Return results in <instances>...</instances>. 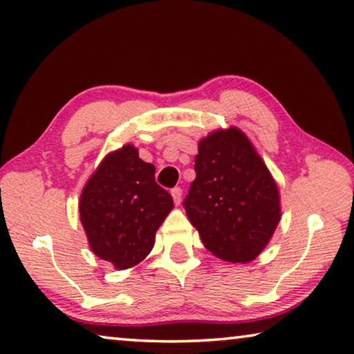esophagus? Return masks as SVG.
<instances>
[{"instance_id":"34e87169","label":"esophagus","mask_w":354,"mask_h":354,"mask_svg":"<svg viewBox=\"0 0 354 354\" xmlns=\"http://www.w3.org/2000/svg\"><path fill=\"white\" fill-rule=\"evenodd\" d=\"M171 196H173V200H175V205H181V201H183V190H181V187L171 189Z\"/></svg>"}]
</instances>
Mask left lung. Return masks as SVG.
<instances>
[{"label":"left lung","mask_w":354,"mask_h":354,"mask_svg":"<svg viewBox=\"0 0 354 354\" xmlns=\"http://www.w3.org/2000/svg\"><path fill=\"white\" fill-rule=\"evenodd\" d=\"M185 214L201 242L226 262L247 263L270 242L281 218L279 192L241 129H218L198 143Z\"/></svg>","instance_id":"1"}]
</instances>
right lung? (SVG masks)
<instances>
[{"label": "right lung", "mask_w": 354, "mask_h": 354, "mask_svg": "<svg viewBox=\"0 0 354 354\" xmlns=\"http://www.w3.org/2000/svg\"><path fill=\"white\" fill-rule=\"evenodd\" d=\"M154 171L128 143L107 154L82 189L80 215L88 245L118 270L145 259L173 209L171 195L156 183Z\"/></svg>", "instance_id": "right-lung-1"}]
</instances>
